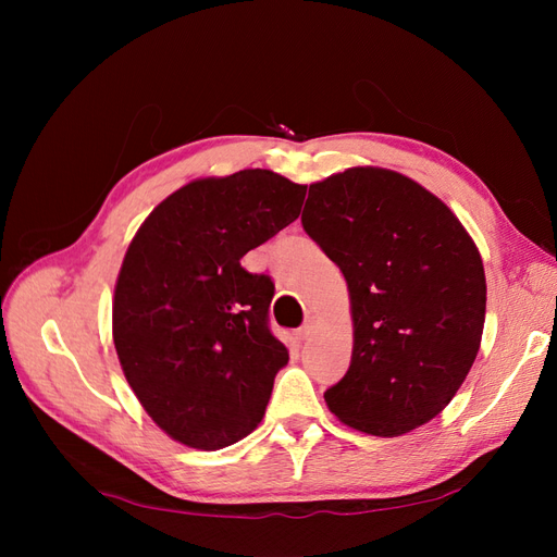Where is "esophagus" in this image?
Instances as JSON below:
<instances>
[{"label":"esophagus","mask_w":557,"mask_h":557,"mask_svg":"<svg viewBox=\"0 0 557 557\" xmlns=\"http://www.w3.org/2000/svg\"><path fill=\"white\" fill-rule=\"evenodd\" d=\"M313 332H315V325H313V320H307V323L305 325H301L299 330H297V339L299 342H309L311 339V336H313Z\"/></svg>","instance_id":"esophagus-1"}]
</instances>
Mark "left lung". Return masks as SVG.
I'll return each instance as SVG.
<instances>
[{"instance_id":"left-lung-1","label":"left lung","mask_w":557,"mask_h":557,"mask_svg":"<svg viewBox=\"0 0 557 557\" xmlns=\"http://www.w3.org/2000/svg\"><path fill=\"white\" fill-rule=\"evenodd\" d=\"M301 225L342 269L350 297L352 356L325 393L330 411L374 436L425 425L481 346L485 274L474 239L440 197L381 166L311 183Z\"/></svg>"}]
</instances>
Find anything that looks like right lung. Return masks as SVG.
<instances>
[{"mask_svg":"<svg viewBox=\"0 0 557 557\" xmlns=\"http://www.w3.org/2000/svg\"><path fill=\"white\" fill-rule=\"evenodd\" d=\"M307 188L269 170L197 178L150 211L113 293V344L156 425L218 450L260 425L288 348L269 332L274 283L242 267L288 227Z\"/></svg>","mask_w":557,"mask_h":557,"instance_id":"add662e5","label":"right lung"}]
</instances>
